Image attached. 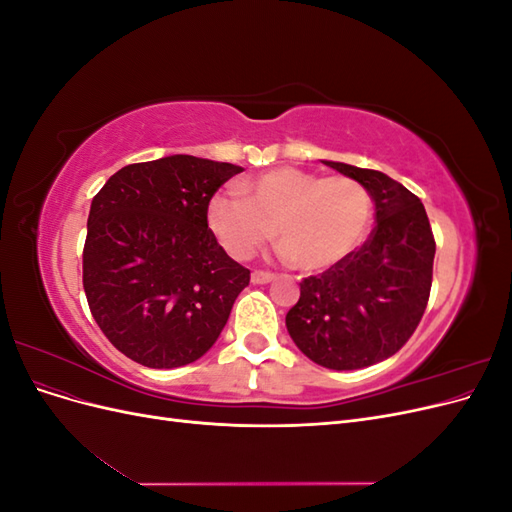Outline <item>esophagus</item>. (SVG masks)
Returning <instances> with one entry per match:
<instances>
[{"mask_svg":"<svg viewBox=\"0 0 512 512\" xmlns=\"http://www.w3.org/2000/svg\"><path fill=\"white\" fill-rule=\"evenodd\" d=\"M275 280L273 273H267V271H254L252 273V284H269Z\"/></svg>","mask_w":512,"mask_h":512,"instance_id":"obj_1","label":"esophagus"}]
</instances>
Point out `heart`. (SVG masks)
Returning <instances> with one entry per match:
<instances>
[{
  "instance_id": "1",
  "label": "heart",
  "mask_w": 512,
  "mask_h": 512,
  "mask_svg": "<svg viewBox=\"0 0 512 512\" xmlns=\"http://www.w3.org/2000/svg\"><path fill=\"white\" fill-rule=\"evenodd\" d=\"M238 190L215 194L207 226L237 260L250 258L275 237L282 256L301 271L320 273L356 252L371 224V196L350 177H320L277 166L247 179Z\"/></svg>"
}]
</instances>
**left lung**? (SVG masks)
<instances>
[{
    "label": "left lung",
    "mask_w": 512,
    "mask_h": 512,
    "mask_svg": "<svg viewBox=\"0 0 512 512\" xmlns=\"http://www.w3.org/2000/svg\"><path fill=\"white\" fill-rule=\"evenodd\" d=\"M359 181L376 207V228L359 252L305 277L286 329L314 363L363 369L393 356L423 318L436 241L421 200L380 170L322 160Z\"/></svg>",
    "instance_id": "1"
}]
</instances>
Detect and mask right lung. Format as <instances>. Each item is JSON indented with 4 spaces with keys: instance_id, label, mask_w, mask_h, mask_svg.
I'll return each mask as SVG.
<instances>
[{
    "instance_id": "1",
    "label": "right lung",
    "mask_w": 512,
    "mask_h": 512,
    "mask_svg": "<svg viewBox=\"0 0 512 512\" xmlns=\"http://www.w3.org/2000/svg\"><path fill=\"white\" fill-rule=\"evenodd\" d=\"M241 166L166 156L123 166L91 200L83 288L98 327L153 369L198 361L220 337L250 271L207 226V205Z\"/></svg>"
}]
</instances>
